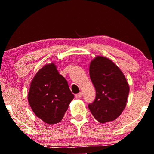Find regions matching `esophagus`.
<instances>
[{"label": "esophagus", "mask_w": 154, "mask_h": 154, "mask_svg": "<svg viewBox=\"0 0 154 154\" xmlns=\"http://www.w3.org/2000/svg\"><path fill=\"white\" fill-rule=\"evenodd\" d=\"M82 92L78 93V94H77L76 95H75V98H80L81 97H82Z\"/></svg>", "instance_id": "34e87169"}]
</instances>
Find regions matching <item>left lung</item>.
I'll return each instance as SVG.
<instances>
[{
  "label": "left lung",
  "mask_w": 154,
  "mask_h": 154,
  "mask_svg": "<svg viewBox=\"0 0 154 154\" xmlns=\"http://www.w3.org/2000/svg\"><path fill=\"white\" fill-rule=\"evenodd\" d=\"M90 77L96 98L88 108L100 123L116 119L126 107L129 85L119 68L111 60L96 56L90 65Z\"/></svg>",
  "instance_id": "left-lung-1"
}]
</instances>
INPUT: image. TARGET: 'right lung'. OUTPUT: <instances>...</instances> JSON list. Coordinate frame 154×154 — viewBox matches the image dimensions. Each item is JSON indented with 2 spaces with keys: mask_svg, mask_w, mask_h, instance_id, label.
I'll use <instances>...</instances> for the list:
<instances>
[{
  "mask_svg": "<svg viewBox=\"0 0 154 154\" xmlns=\"http://www.w3.org/2000/svg\"><path fill=\"white\" fill-rule=\"evenodd\" d=\"M73 98L67 81L53 62L45 64L35 75L28 95L34 113L48 124L61 122Z\"/></svg>",
  "mask_w": 154,
  "mask_h": 154,
  "instance_id": "add662e5",
  "label": "right lung"
}]
</instances>
